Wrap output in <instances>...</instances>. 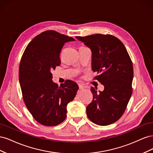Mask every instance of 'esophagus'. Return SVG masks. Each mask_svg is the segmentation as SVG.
Returning <instances> with one entry per match:
<instances>
[{
  "mask_svg": "<svg viewBox=\"0 0 153 153\" xmlns=\"http://www.w3.org/2000/svg\"><path fill=\"white\" fill-rule=\"evenodd\" d=\"M78 87H79V89H80V90L84 89V88H85V86L84 85H82V84H79V85H78Z\"/></svg>",
  "mask_w": 153,
  "mask_h": 153,
  "instance_id": "34e87169",
  "label": "esophagus"
}]
</instances>
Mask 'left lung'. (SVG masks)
I'll return each instance as SVG.
<instances>
[{
	"label": "left lung",
	"mask_w": 153,
	"mask_h": 153,
	"mask_svg": "<svg viewBox=\"0 0 153 153\" xmlns=\"http://www.w3.org/2000/svg\"><path fill=\"white\" fill-rule=\"evenodd\" d=\"M76 38L89 47L92 53L94 78L104 85L103 91L92 87L93 100L87 106V115L100 126L117 121L124 114L132 94L133 68L124 45L110 34H92Z\"/></svg>",
	"instance_id": "1"
}]
</instances>
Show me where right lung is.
Listing matches in <instances>:
<instances>
[{"mask_svg":"<svg viewBox=\"0 0 153 153\" xmlns=\"http://www.w3.org/2000/svg\"><path fill=\"white\" fill-rule=\"evenodd\" d=\"M71 37L47 30L27 45L19 68L23 98L30 113L39 123L53 126L65 120L67 105L78 89L76 83L68 80L59 87L52 81V70L61 64L59 55Z\"/></svg>","mask_w":153,"mask_h":153,"instance_id":"add662e5","label":"right lung"}]
</instances>
